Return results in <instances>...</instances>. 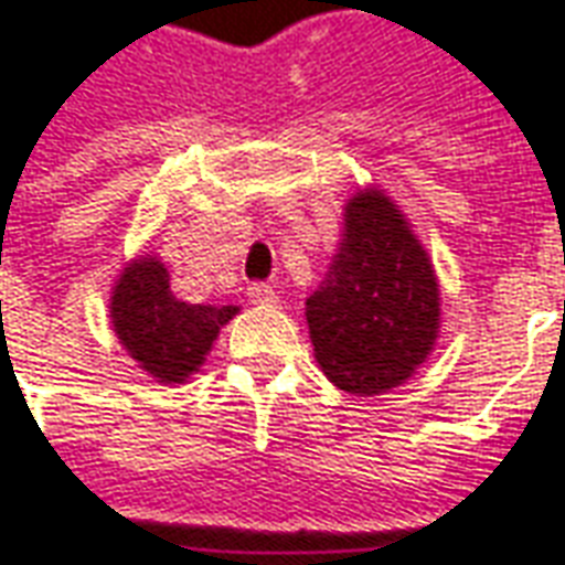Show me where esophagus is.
Segmentation results:
<instances>
[{
    "label": "esophagus",
    "mask_w": 565,
    "mask_h": 565,
    "mask_svg": "<svg viewBox=\"0 0 565 565\" xmlns=\"http://www.w3.org/2000/svg\"><path fill=\"white\" fill-rule=\"evenodd\" d=\"M248 301L258 307H279V291L274 289V286H267V282H252L248 286Z\"/></svg>",
    "instance_id": "obj_1"
}]
</instances>
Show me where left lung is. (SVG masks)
<instances>
[{
  "label": "left lung",
  "instance_id": "8db88e82",
  "mask_svg": "<svg viewBox=\"0 0 565 565\" xmlns=\"http://www.w3.org/2000/svg\"><path fill=\"white\" fill-rule=\"evenodd\" d=\"M307 326L326 379L356 396L394 391L434 350V264L399 205L375 186L344 205L338 255L307 298Z\"/></svg>",
  "mask_w": 565,
  "mask_h": 565
}]
</instances>
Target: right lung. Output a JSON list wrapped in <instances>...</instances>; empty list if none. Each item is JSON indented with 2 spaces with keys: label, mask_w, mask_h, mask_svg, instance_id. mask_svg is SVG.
I'll return each instance as SVG.
<instances>
[{
  "label": "right lung",
  "mask_w": 565,
  "mask_h": 565,
  "mask_svg": "<svg viewBox=\"0 0 565 565\" xmlns=\"http://www.w3.org/2000/svg\"><path fill=\"white\" fill-rule=\"evenodd\" d=\"M239 307L186 305L174 298L166 264L141 255L119 274L110 295V320L119 344L159 384H184L200 372L221 326Z\"/></svg>",
  "instance_id": "add662e5"
}]
</instances>
